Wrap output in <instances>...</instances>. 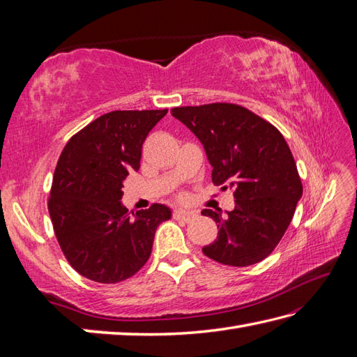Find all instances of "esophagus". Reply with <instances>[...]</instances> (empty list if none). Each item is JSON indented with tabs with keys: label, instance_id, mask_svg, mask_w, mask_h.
<instances>
[{
	"label": "esophagus",
	"instance_id": "34e87169",
	"mask_svg": "<svg viewBox=\"0 0 357 357\" xmlns=\"http://www.w3.org/2000/svg\"><path fill=\"white\" fill-rule=\"evenodd\" d=\"M196 216H198V213H196V211H192V210L179 208V210H174L173 211V218L174 219H181V221H185V222L192 221V219H195Z\"/></svg>",
	"mask_w": 357,
	"mask_h": 357
}]
</instances>
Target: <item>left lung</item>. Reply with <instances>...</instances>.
Listing matches in <instances>:
<instances>
[{
  "label": "left lung",
  "instance_id": "1",
  "mask_svg": "<svg viewBox=\"0 0 357 357\" xmlns=\"http://www.w3.org/2000/svg\"><path fill=\"white\" fill-rule=\"evenodd\" d=\"M172 115L202 142L213 184L231 188L236 199L225 218L202 210L219 229L204 255L231 267L261 262L282 239L302 196L298 167L282 133L230 102L174 107Z\"/></svg>",
  "mask_w": 357,
  "mask_h": 357
}]
</instances>
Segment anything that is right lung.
I'll list each match as a JSON object with an SVG mask.
<instances>
[{"label":"right lung","mask_w":357,"mask_h":357,"mask_svg":"<svg viewBox=\"0 0 357 357\" xmlns=\"http://www.w3.org/2000/svg\"><path fill=\"white\" fill-rule=\"evenodd\" d=\"M164 110H115L66 144L53 174L49 213L66 259L81 276L116 284L149 261L158 225L172 218L162 204L130 215L123 183L138 172L149 132Z\"/></svg>","instance_id":"right-lung-1"}]
</instances>
